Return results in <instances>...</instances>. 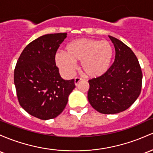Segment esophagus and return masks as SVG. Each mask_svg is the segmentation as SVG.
I'll list each match as a JSON object with an SVG mask.
<instances>
[{
  "label": "esophagus",
  "mask_w": 153,
  "mask_h": 153,
  "mask_svg": "<svg viewBox=\"0 0 153 153\" xmlns=\"http://www.w3.org/2000/svg\"><path fill=\"white\" fill-rule=\"evenodd\" d=\"M80 81H81V78H78V77L75 78V85H78V83H79Z\"/></svg>",
  "instance_id": "obj_1"
}]
</instances>
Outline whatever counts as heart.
<instances>
[{
  "label": "heart",
  "mask_w": 153,
  "mask_h": 153,
  "mask_svg": "<svg viewBox=\"0 0 153 153\" xmlns=\"http://www.w3.org/2000/svg\"><path fill=\"white\" fill-rule=\"evenodd\" d=\"M113 56V48L107 41L93 38H80L69 43L65 53L57 52L55 62L67 76H70L76 69V62H80L83 73L89 78H99L109 70Z\"/></svg>",
  "instance_id": "heart-1"
}]
</instances>
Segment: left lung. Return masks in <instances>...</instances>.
Masks as SVG:
<instances>
[{
  "instance_id": "1",
  "label": "left lung",
  "mask_w": 153,
  "mask_h": 153,
  "mask_svg": "<svg viewBox=\"0 0 153 153\" xmlns=\"http://www.w3.org/2000/svg\"><path fill=\"white\" fill-rule=\"evenodd\" d=\"M109 38L115 46V61L105 75L88 80V102L102 114L127 110L142 90V73L138 59L125 43L112 36Z\"/></svg>"
}]
</instances>
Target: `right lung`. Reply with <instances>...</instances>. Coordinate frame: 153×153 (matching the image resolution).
Listing matches in <instances>:
<instances>
[{
    "label": "right lung",
    "mask_w": 153,
    "mask_h": 153,
    "mask_svg": "<svg viewBox=\"0 0 153 153\" xmlns=\"http://www.w3.org/2000/svg\"><path fill=\"white\" fill-rule=\"evenodd\" d=\"M67 33L39 37L25 48L14 69V80L20 106L41 120L54 118L66 107L75 80H64L55 54Z\"/></svg>",
    "instance_id": "1"
}]
</instances>
